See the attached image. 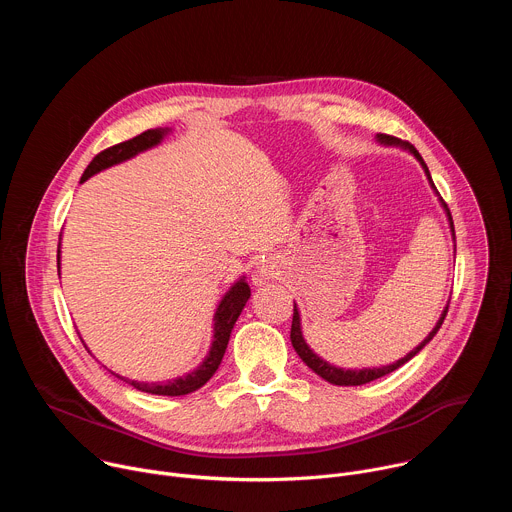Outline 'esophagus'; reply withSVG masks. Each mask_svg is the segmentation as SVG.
<instances>
[{"mask_svg": "<svg viewBox=\"0 0 512 512\" xmlns=\"http://www.w3.org/2000/svg\"><path fill=\"white\" fill-rule=\"evenodd\" d=\"M277 275H279L277 265H275V261H271V259L263 261V263L257 267V279H259V283L265 281V279H275Z\"/></svg>", "mask_w": 512, "mask_h": 512, "instance_id": "esophagus-1", "label": "esophagus"}]
</instances>
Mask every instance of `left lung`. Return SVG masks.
I'll return each instance as SVG.
<instances>
[{
  "instance_id": "left-lung-1",
  "label": "left lung",
  "mask_w": 512,
  "mask_h": 512,
  "mask_svg": "<svg viewBox=\"0 0 512 512\" xmlns=\"http://www.w3.org/2000/svg\"><path fill=\"white\" fill-rule=\"evenodd\" d=\"M377 141L381 143V145H389V148H401V150H405V152H409L419 164H421V168H423V172H425V176H427V180H429V186L435 190V194H437V188H435V184H433V180H431V174H429V170H427V166H425V162H423V158L419 156V152L413 148V145L409 143V141H401V139H397V137H391V135H377ZM440 196V194H437ZM440 202H442V206H444V210H446V216H448V223H450V231H452V237L456 239V235H454V221H452V214H450V208H448V204L440 198ZM446 314H448V306L444 308V312H442V316H440V320H437V324L433 326V330L425 336V340L423 342H419L409 354H405L403 358H399L397 362H393V364H387V367H373V369H340V367H334V364H330L328 360H324V358H320L310 346H308V342L304 340V334H302V318H300V312H298V306L294 304V320H291V334H289V338H291V344H294V348H296V352L300 354V358L308 364V367L318 375V377H322L324 381H328V383H332V385H340V387H354V385H364V383H371V381H375V379H381V377H385V375H389V373H393V371H397L399 367H403V364L407 362V360H411L435 334H437V330L442 328V324H444V318H446Z\"/></svg>"
}]
</instances>
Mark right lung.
<instances>
[{
    "instance_id": "add662e5",
    "label": "right lung",
    "mask_w": 512,
    "mask_h": 512,
    "mask_svg": "<svg viewBox=\"0 0 512 512\" xmlns=\"http://www.w3.org/2000/svg\"><path fill=\"white\" fill-rule=\"evenodd\" d=\"M170 131L172 129H168V127L148 129V131H143L141 135H137L133 139L117 143V145H113V148L97 154L93 158V162L87 166V170H85V174L81 178V184L87 182L91 176H95V174H99V172H103V170H107L111 166H117L121 162H127L131 158H135L137 154H141L145 150L156 148V145H160L162 139ZM58 271H60V247H58ZM249 298H251V287H249V283L245 281V275H243L239 281H235L229 287V291H225V296L221 298V302H218V306L214 310V318H212V344H210L204 360L198 364L194 371H190V373H186L182 377H176L172 381H162V383L131 381V379L119 377L117 373H111V375H115L121 381L129 383L137 391L152 393V395L180 397V395H188V393L200 389L202 385H206V381H210V377L218 369V364H221V360L225 356V350H227V344H229V338H231V332H233V326L239 320V316H241V312H243V308H245ZM85 348H87V344H85Z\"/></svg>"
}]
</instances>
